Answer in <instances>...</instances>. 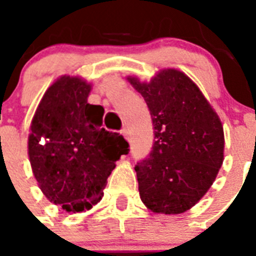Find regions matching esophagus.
Returning <instances> with one entry per match:
<instances>
[{
    "mask_svg": "<svg viewBox=\"0 0 256 256\" xmlns=\"http://www.w3.org/2000/svg\"><path fill=\"white\" fill-rule=\"evenodd\" d=\"M120 132H122V136H126V138H128V128H126V126H124V128H122Z\"/></svg>",
    "mask_w": 256,
    "mask_h": 256,
    "instance_id": "obj_1",
    "label": "esophagus"
}]
</instances>
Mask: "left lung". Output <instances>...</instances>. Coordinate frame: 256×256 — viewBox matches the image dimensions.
Returning a JSON list of instances; mask_svg holds the SVG:
<instances>
[{
    "mask_svg": "<svg viewBox=\"0 0 256 256\" xmlns=\"http://www.w3.org/2000/svg\"><path fill=\"white\" fill-rule=\"evenodd\" d=\"M128 81L146 100L154 144L136 164L142 202L154 212L180 214L206 194L223 164L220 120L182 72L162 70L150 84Z\"/></svg>",
    "mask_w": 256,
    "mask_h": 256,
    "instance_id": "8db88e82",
    "label": "left lung"
}]
</instances>
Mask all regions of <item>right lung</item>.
Returning <instances> with one entry per match:
<instances>
[{"mask_svg": "<svg viewBox=\"0 0 256 256\" xmlns=\"http://www.w3.org/2000/svg\"><path fill=\"white\" fill-rule=\"evenodd\" d=\"M90 85L62 77L46 90L29 136L34 176L50 202L72 212L90 210L116 160L130 152L120 132L102 128L104 108L88 104Z\"/></svg>", "mask_w": 256, "mask_h": 256, "instance_id": "right-lung-1", "label": "right lung"}]
</instances>
